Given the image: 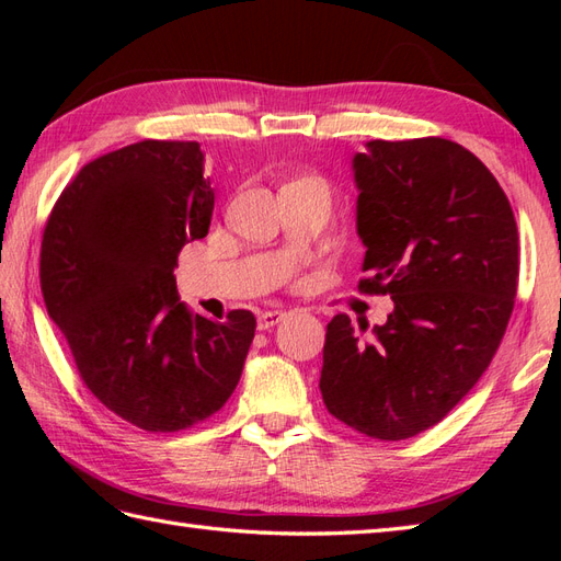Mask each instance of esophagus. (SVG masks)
Returning a JSON list of instances; mask_svg holds the SVG:
<instances>
[{"instance_id": "obj_1", "label": "esophagus", "mask_w": 561, "mask_h": 561, "mask_svg": "<svg viewBox=\"0 0 561 561\" xmlns=\"http://www.w3.org/2000/svg\"><path fill=\"white\" fill-rule=\"evenodd\" d=\"M287 316L284 311H262L257 316V330H270L279 323V320Z\"/></svg>"}]
</instances>
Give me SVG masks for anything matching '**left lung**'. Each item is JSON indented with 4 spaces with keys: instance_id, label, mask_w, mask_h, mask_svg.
I'll return each instance as SVG.
<instances>
[{
    "instance_id": "left-lung-1",
    "label": "left lung",
    "mask_w": 561,
    "mask_h": 561,
    "mask_svg": "<svg viewBox=\"0 0 561 561\" xmlns=\"http://www.w3.org/2000/svg\"><path fill=\"white\" fill-rule=\"evenodd\" d=\"M359 291L390 294L371 335L328 323L320 392L332 416L380 440L438 424L486 371L514 311L518 229L502 185L450 139L366 141L352 159Z\"/></svg>"
}]
</instances>
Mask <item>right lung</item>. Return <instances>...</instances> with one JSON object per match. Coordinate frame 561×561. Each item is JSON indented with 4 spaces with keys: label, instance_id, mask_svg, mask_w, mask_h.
I'll list each match as a JSON object with an SVG mask.
<instances>
[{
    "label": "right lung",
    "instance_id": "obj_1",
    "mask_svg": "<svg viewBox=\"0 0 561 561\" xmlns=\"http://www.w3.org/2000/svg\"><path fill=\"white\" fill-rule=\"evenodd\" d=\"M197 141L145 139L83 165L45 224L41 289L87 388L145 432H181L231 398L255 316L224 323L175 296L178 253L209 231Z\"/></svg>",
    "mask_w": 561,
    "mask_h": 561
}]
</instances>
